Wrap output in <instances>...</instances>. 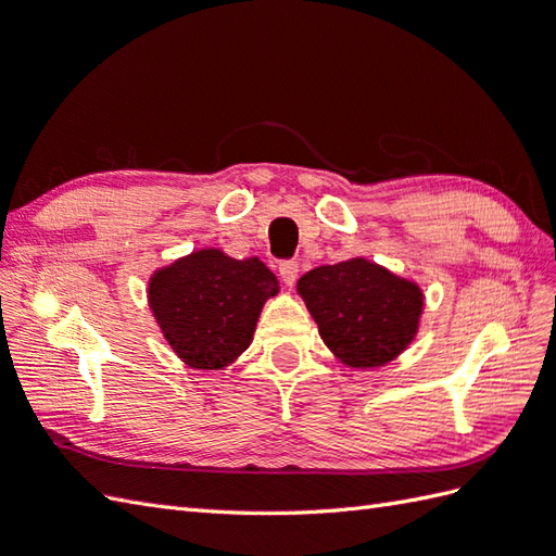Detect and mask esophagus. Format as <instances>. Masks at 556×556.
I'll use <instances>...</instances> for the list:
<instances>
[{
  "mask_svg": "<svg viewBox=\"0 0 556 556\" xmlns=\"http://www.w3.org/2000/svg\"><path fill=\"white\" fill-rule=\"evenodd\" d=\"M278 274H280V278H282V282L285 285H292L296 282V278H299V262H294V260H288V262H280V266H278Z\"/></svg>",
  "mask_w": 556,
  "mask_h": 556,
  "instance_id": "esophagus-1",
  "label": "esophagus"
}]
</instances>
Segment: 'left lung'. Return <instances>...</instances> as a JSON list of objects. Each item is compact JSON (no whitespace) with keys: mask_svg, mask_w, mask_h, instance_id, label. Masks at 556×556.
Listing matches in <instances>:
<instances>
[{"mask_svg":"<svg viewBox=\"0 0 556 556\" xmlns=\"http://www.w3.org/2000/svg\"><path fill=\"white\" fill-rule=\"evenodd\" d=\"M319 336L343 364L392 362L415 339L425 296L415 282L368 260L317 266L296 282Z\"/></svg>","mask_w":556,"mask_h":556,"instance_id":"1","label":"left lung"}]
</instances>
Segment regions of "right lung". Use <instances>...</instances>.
I'll return each mask as SVG.
<instances>
[{"instance_id":"obj_1","label":"right lung","mask_w":556,"mask_h":556,"mask_svg":"<svg viewBox=\"0 0 556 556\" xmlns=\"http://www.w3.org/2000/svg\"><path fill=\"white\" fill-rule=\"evenodd\" d=\"M278 280L257 260L197 250L150 278L148 299L176 355L192 368H223L250 345Z\"/></svg>"}]
</instances>
